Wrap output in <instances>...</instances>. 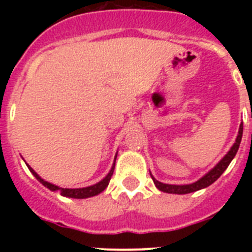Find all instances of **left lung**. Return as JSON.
Wrapping results in <instances>:
<instances>
[{
    "mask_svg": "<svg viewBox=\"0 0 252 252\" xmlns=\"http://www.w3.org/2000/svg\"><path fill=\"white\" fill-rule=\"evenodd\" d=\"M242 130H244V125H242L241 122L239 128V133H237V137H236V141L233 142V145L231 146L230 150L227 151L226 155L216 164L215 168L211 169L207 174H204L203 177L199 178L197 182H194V183L192 184H165L155 179V178L153 177V174L150 173L151 179H153L155 187L164 193H171V194H188V193L197 192L199 189L207 188V187H209L212 183H215L216 180L221 177L222 173L226 170L227 166L230 165V162L232 161L236 153L239 150L242 139Z\"/></svg>",
    "mask_w": 252,
    "mask_h": 252,
    "instance_id": "obj_1",
    "label": "left lung"
}]
</instances>
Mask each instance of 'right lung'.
<instances>
[{
  "label": "right lung",
  "instance_id": "add662e5",
  "mask_svg": "<svg viewBox=\"0 0 252 252\" xmlns=\"http://www.w3.org/2000/svg\"><path fill=\"white\" fill-rule=\"evenodd\" d=\"M116 158H117V154H116L115 161H113L112 166H111V170L108 171V174H107L106 177L103 178V179L99 180L98 183H95V184H93V186H90V187H84V188H62V187H58V186H55V184H53V183H49V182H46V180H44L43 178L40 177L36 171L31 168L29 164H26V165H28L29 170L32 173V175H34V177L36 178L37 180H39L40 183L43 184L44 187H46L48 189H50L51 192H59L60 194L63 195V197L77 198V199H84V198L94 197V195L99 194V193L103 192L104 189L108 187V183H110L111 177H112V174H113V170H115ZM24 161H25V160H24Z\"/></svg>",
  "mask_w": 252,
  "mask_h": 252
}]
</instances>
